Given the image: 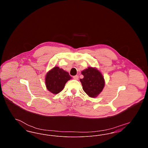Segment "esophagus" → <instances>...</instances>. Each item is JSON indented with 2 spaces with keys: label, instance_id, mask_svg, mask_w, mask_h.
Here are the masks:
<instances>
[{
  "label": "esophagus",
  "instance_id": "obj_1",
  "mask_svg": "<svg viewBox=\"0 0 148 148\" xmlns=\"http://www.w3.org/2000/svg\"><path fill=\"white\" fill-rule=\"evenodd\" d=\"M79 78L78 75H75V76H73V79H75V80H77Z\"/></svg>",
  "mask_w": 148,
  "mask_h": 148
}]
</instances>
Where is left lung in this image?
Segmentation results:
<instances>
[{"mask_svg": "<svg viewBox=\"0 0 148 148\" xmlns=\"http://www.w3.org/2000/svg\"><path fill=\"white\" fill-rule=\"evenodd\" d=\"M84 75L80 79L83 89L90 97L94 98L99 94L104 86V79L102 74L97 69L89 67L82 71Z\"/></svg>", "mask_w": 148, "mask_h": 148, "instance_id": "left-lung-1", "label": "left lung"}]
</instances>
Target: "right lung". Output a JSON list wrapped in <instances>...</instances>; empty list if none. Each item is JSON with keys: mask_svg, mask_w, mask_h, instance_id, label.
<instances>
[{"mask_svg": "<svg viewBox=\"0 0 148 148\" xmlns=\"http://www.w3.org/2000/svg\"><path fill=\"white\" fill-rule=\"evenodd\" d=\"M71 79L68 72L56 66L47 73L45 84L49 92L56 94L63 89L65 83Z\"/></svg>", "mask_w": 148, "mask_h": 148, "instance_id": "obj_1", "label": "right lung"}]
</instances>
